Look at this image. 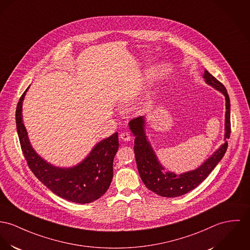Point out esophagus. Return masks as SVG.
Listing matches in <instances>:
<instances>
[{
  "instance_id": "34e87169",
  "label": "esophagus",
  "mask_w": 250,
  "mask_h": 250,
  "mask_svg": "<svg viewBox=\"0 0 250 250\" xmlns=\"http://www.w3.org/2000/svg\"><path fill=\"white\" fill-rule=\"evenodd\" d=\"M120 138H121L123 141H125V142H128V141H130V140L132 139L130 134H128L127 132L121 133V134H120Z\"/></svg>"
}]
</instances>
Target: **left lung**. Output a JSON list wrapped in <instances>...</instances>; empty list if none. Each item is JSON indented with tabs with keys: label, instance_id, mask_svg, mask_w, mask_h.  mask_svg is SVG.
Listing matches in <instances>:
<instances>
[{
	"label": "left lung",
	"instance_id": "left-lung-1",
	"mask_svg": "<svg viewBox=\"0 0 250 250\" xmlns=\"http://www.w3.org/2000/svg\"><path fill=\"white\" fill-rule=\"evenodd\" d=\"M203 77L205 78L207 83L210 84L226 97V142L210 158L195 170L179 175L169 171L165 172L164 167L160 164L150 143L147 141L145 131V117L140 116L135 118L128 124L130 130L135 136V158L140 177L149 190L162 197L173 198L191 191L211 173L228 149L229 145L227 139H229L231 131L229 96L225 85L213 77L208 70H205Z\"/></svg>",
	"mask_w": 250,
	"mask_h": 250
}]
</instances>
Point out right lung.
Instances as JSON below:
<instances>
[{
	"mask_svg": "<svg viewBox=\"0 0 250 250\" xmlns=\"http://www.w3.org/2000/svg\"><path fill=\"white\" fill-rule=\"evenodd\" d=\"M26 90L16 108V126L20 144L26 163L33 174L59 197L78 204L98 200L108 189L113 178V160L119 148L118 133L98 143L89 155L79 165L57 167L41 158L30 145L22 123L21 106Z\"/></svg>",
	"mask_w": 250,
	"mask_h": 250,
	"instance_id": "obj_1",
	"label": "right lung"
}]
</instances>
